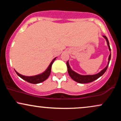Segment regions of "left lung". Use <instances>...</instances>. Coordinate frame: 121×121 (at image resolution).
<instances>
[{
	"mask_svg": "<svg viewBox=\"0 0 121 121\" xmlns=\"http://www.w3.org/2000/svg\"><path fill=\"white\" fill-rule=\"evenodd\" d=\"M103 37L105 39H106L107 41V44H108V47H109V51H111L109 43V41H108V38H107V37L105 36H103ZM110 59H111V52L109 56V59H108V65H107V66L103 69V70H101L100 72H99V73H97V74H93V75L79 74L78 73H76V72L73 71V70L70 68V65L69 64L68 61L67 62H66V65H67V68H68V73L69 76H70V77H71L74 81L80 83V84H86V83L91 82L94 81V80H97V78L100 77L101 76H102V75L105 73V72H106L107 69H108V65L109 64V62H110Z\"/></svg>",
	"mask_w": 121,
	"mask_h": 121,
	"instance_id": "8db88e82",
	"label": "left lung"
}]
</instances>
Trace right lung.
I'll return each mask as SVG.
<instances>
[{
  "label": "right lung",
  "mask_w": 121,
  "mask_h": 121,
  "mask_svg": "<svg viewBox=\"0 0 121 121\" xmlns=\"http://www.w3.org/2000/svg\"><path fill=\"white\" fill-rule=\"evenodd\" d=\"M56 57H55L53 60L51 61V64H50L49 66H48V68H47L45 71H44L43 73H41V74L36 75V76H23V75H22L19 74V73H17L16 70H15V72L16 73L18 76L22 78V79L25 80V81H27L28 82L31 83V84H39V83L42 82L44 81L45 80H46L47 78H48V77L49 76L50 74H51V68H52V65L53 63V62L55 61V60H56Z\"/></svg>",
  "instance_id": "right-lung-1"
}]
</instances>
